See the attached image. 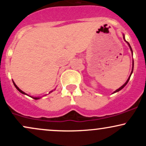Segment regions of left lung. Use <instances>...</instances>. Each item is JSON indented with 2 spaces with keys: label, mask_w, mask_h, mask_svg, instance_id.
I'll return each instance as SVG.
<instances>
[{
  "label": "left lung",
  "mask_w": 146,
  "mask_h": 146,
  "mask_svg": "<svg viewBox=\"0 0 146 146\" xmlns=\"http://www.w3.org/2000/svg\"><path fill=\"white\" fill-rule=\"evenodd\" d=\"M123 40H124V41L125 42L127 43V44H128V46L129 47H130V51H131V53H132V55H133V52H132V48H131V46H130V44H129V43L128 42H127L126 40H125V36H124V34H123ZM133 68H134V60H132V71H131V73H130V76L128 77V80H127V81L125 82V84H123V85H122V86L120 87V88H119L118 89H117L116 90H115V91H114L113 93H113H117V92H119V90H121L122 88H124V87L125 86V85L127 84H128V81H129V80H130V76H131V75H132V72H133Z\"/></svg>",
  "instance_id": "obj_1"
}]
</instances>
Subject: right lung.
<instances>
[{
  "label": "right lung",
  "instance_id": "add662e5",
  "mask_svg": "<svg viewBox=\"0 0 146 146\" xmlns=\"http://www.w3.org/2000/svg\"><path fill=\"white\" fill-rule=\"evenodd\" d=\"M12 81H13V80H12ZM13 83H14V86H15V87H16V89H17V90H18V91H19V92H20V93H23V94H24V95H27V93H25V92H23V90H21V89H20V88H18V87L17 86H16V84H15V83H14V81H13ZM54 90H56V89H54ZM53 90H51V91H50V92H49V93H52V92H53ZM30 97H31V98L34 99V100H38V99L41 98V97H31V96H30Z\"/></svg>",
  "mask_w": 146,
  "mask_h": 146
}]
</instances>
